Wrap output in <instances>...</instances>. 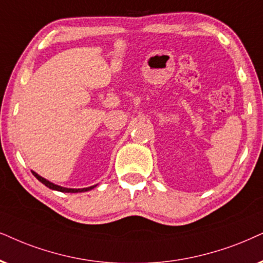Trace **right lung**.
Segmentation results:
<instances>
[{"label":"right lung","mask_w":263,"mask_h":263,"mask_svg":"<svg viewBox=\"0 0 263 263\" xmlns=\"http://www.w3.org/2000/svg\"><path fill=\"white\" fill-rule=\"evenodd\" d=\"M31 172H32V175H34L35 177L37 178L42 184L46 185V187H48L49 189H53V191H58V192H62V193H82V192H88L95 187H97V184H95V185H91V187H87V188H65V187H62V185L54 184V183H52V182L47 181V179L43 178L42 176L36 174L35 171H31Z\"/></svg>","instance_id":"add662e5"}]
</instances>
